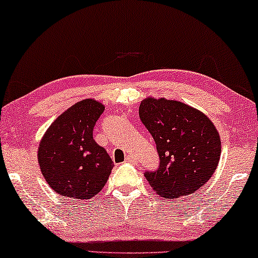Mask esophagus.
Segmentation results:
<instances>
[{
	"label": "esophagus",
	"mask_w": 258,
	"mask_h": 258,
	"mask_svg": "<svg viewBox=\"0 0 258 258\" xmlns=\"http://www.w3.org/2000/svg\"><path fill=\"white\" fill-rule=\"evenodd\" d=\"M126 162L132 163V164H137V163H138V161H137V158H136L133 155H128V156H127V157H126Z\"/></svg>",
	"instance_id": "obj_1"
}]
</instances>
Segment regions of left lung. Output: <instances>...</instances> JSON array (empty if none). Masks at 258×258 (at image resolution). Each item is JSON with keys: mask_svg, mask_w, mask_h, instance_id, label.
<instances>
[{"mask_svg": "<svg viewBox=\"0 0 258 258\" xmlns=\"http://www.w3.org/2000/svg\"><path fill=\"white\" fill-rule=\"evenodd\" d=\"M139 118L157 148L159 167L146 171L145 177L159 197L193 194L210 180L219 163L221 142L207 115L180 101L146 97Z\"/></svg>", "mask_w": 258, "mask_h": 258, "instance_id": "1", "label": "left lung"}]
</instances>
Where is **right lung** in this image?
<instances>
[{"instance_id":"obj_1","label":"right lung","mask_w":258,"mask_h":258,"mask_svg":"<svg viewBox=\"0 0 258 258\" xmlns=\"http://www.w3.org/2000/svg\"><path fill=\"white\" fill-rule=\"evenodd\" d=\"M105 106L93 99L75 103L51 123L40 140L38 162L56 193L89 200L105 187L114 167L112 158L93 138Z\"/></svg>"}]
</instances>
